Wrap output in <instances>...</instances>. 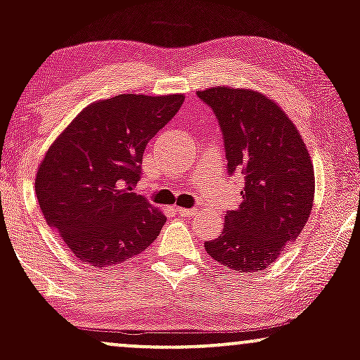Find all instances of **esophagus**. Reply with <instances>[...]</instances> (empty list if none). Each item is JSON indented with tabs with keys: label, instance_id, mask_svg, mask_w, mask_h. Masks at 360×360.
Masks as SVG:
<instances>
[{
	"label": "esophagus",
	"instance_id": "34e87169",
	"mask_svg": "<svg viewBox=\"0 0 360 360\" xmlns=\"http://www.w3.org/2000/svg\"><path fill=\"white\" fill-rule=\"evenodd\" d=\"M176 213H179L181 217H189V214H194L193 208H183V206H176Z\"/></svg>",
	"mask_w": 360,
	"mask_h": 360
}]
</instances>
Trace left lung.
<instances>
[{
  "mask_svg": "<svg viewBox=\"0 0 360 360\" xmlns=\"http://www.w3.org/2000/svg\"><path fill=\"white\" fill-rule=\"evenodd\" d=\"M223 131L229 174H240L242 203L223 232L205 243L210 257L238 272L269 267L300 237L315 200V171L300 130L259 91L213 86L198 91Z\"/></svg>",
  "mask_w": 360,
  "mask_h": 360,
  "instance_id": "1",
  "label": "left lung"
}]
</instances>
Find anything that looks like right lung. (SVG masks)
<instances>
[{"mask_svg": "<svg viewBox=\"0 0 360 360\" xmlns=\"http://www.w3.org/2000/svg\"><path fill=\"white\" fill-rule=\"evenodd\" d=\"M183 94H118L94 101L52 142L37 169L45 221L81 262H125L155 240L166 214L134 193L147 143Z\"/></svg>", "mask_w": 360, "mask_h": 360, "instance_id": "obj_1", "label": "right lung"}]
</instances>
